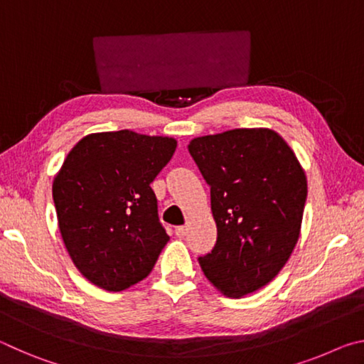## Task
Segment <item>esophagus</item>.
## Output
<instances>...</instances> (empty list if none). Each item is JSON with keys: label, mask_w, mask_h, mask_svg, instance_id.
<instances>
[{"label": "esophagus", "mask_w": 364, "mask_h": 364, "mask_svg": "<svg viewBox=\"0 0 364 364\" xmlns=\"http://www.w3.org/2000/svg\"><path fill=\"white\" fill-rule=\"evenodd\" d=\"M175 234L178 237H184L188 234V228L186 226H178V228H175Z\"/></svg>", "instance_id": "esophagus-1"}]
</instances>
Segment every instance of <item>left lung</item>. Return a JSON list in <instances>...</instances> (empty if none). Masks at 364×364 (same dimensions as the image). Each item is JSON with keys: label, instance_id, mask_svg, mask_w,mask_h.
I'll use <instances>...</instances> for the list:
<instances>
[{"label": "left lung", "instance_id": "1", "mask_svg": "<svg viewBox=\"0 0 364 364\" xmlns=\"http://www.w3.org/2000/svg\"><path fill=\"white\" fill-rule=\"evenodd\" d=\"M188 149L210 186L217 223V244L199 264L221 294L244 297L276 278L299 241L305 171L269 128L207 134Z\"/></svg>", "mask_w": 364, "mask_h": 364}]
</instances>
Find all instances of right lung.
I'll list each match as a JSON object with an SVG mask.
<instances>
[{"instance_id":"obj_1","label":"right lung","mask_w":364,"mask_h":364,"mask_svg":"<svg viewBox=\"0 0 364 364\" xmlns=\"http://www.w3.org/2000/svg\"><path fill=\"white\" fill-rule=\"evenodd\" d=\"M175 149L173 138L120 130L91 133L67 154L53 181L59 231L95 286L120 292L152 271L170 237L151 183Z\"/></svg>"}]
</instances>
